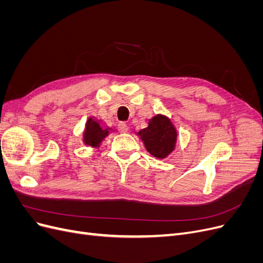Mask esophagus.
Here are the masks:
<instances>
[{
    "mask_svg": "<svg viewBox=\"0 0 263 263\" xmlns=\"http://www.w3.org/2000/svg\"><path fill=\"white\" fill-rule=\"evenodd\" d=\"M128 129H129V127L126 123H121L118 125V130L121 133H127L128 132Z\"/></svg>",
    "mask_w": 263,
    "mask_h": 263,
    "instance_id": "esophagus-1",
    "label": "esophagus"
}]
</instances>
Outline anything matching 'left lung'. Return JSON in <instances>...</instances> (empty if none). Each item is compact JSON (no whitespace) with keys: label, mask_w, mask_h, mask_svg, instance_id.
Wrapping results in <instances>:
<instances>
[{"label":"left lung","mask_w":263,"mask_h":263,"mask_svg":"<svg viewBox=\"0 0 263 263\" xmlns=\"http://www.w3.org/2000/svg\"><path fill=\"white\" fill-rule=\"evenodd\" d=\"M138 135L144 141L145 147L153 156L164 158L171 154L177 141V130L169 118L157 115L151 118L146 128Z\"/></svg>","instance_id":"obj_1"}]
</instances>
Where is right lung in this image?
Masks as SVG:
<instances>
[{"instance_id": "obj_1", "label": "right lung", "mask_w": 263, "mask_h": 263, "mask_svg": "<svg viewBox=\"0 0 263 263\" xmlns=\"http://www.w3.org/2000/svg\"><path fill=\"white\" fill-rule=\"evenodd\" d=\"M108 128L103 126L97 119L89 118L85 126V132L83 134V140L86 145L97 147L100 142L108 135Z\"/></svg>"}]
</instances>
